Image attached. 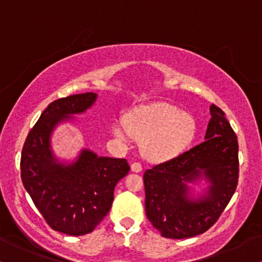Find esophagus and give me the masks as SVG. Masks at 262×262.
Masks as SVG:
<instances>
[{"instance_id":"esophagus-1","label":"esophagus","mask_w":262,"mask_h":262,"mask_svg":"<svg viewBox=\"0 0 262 262\" xmlns=\"http://www.w3.org/2000/svg\"><path fill=\"white\" fill-rule=\"evenodd\" d=\"M130 169L133 172H140L141 170H143V166H141L140 162H133V164L130 165Z\"/></svg>"}]
</instances>
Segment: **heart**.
<instances>
[{
	"instance_id": "1",
	"label": "heart",
	"mask_w": 262,
	"mask_h": 262,
	"mask_svg": "<svg viewBox=\"0 0 262 262\" xmlns=\"http://www.w3.org/2000/svg\"><path fill=\"white\" fill-rule=\"evenodd\" d=\"M197 124L192 116L170 103H152L134 108L113 133L119 139L130 137L144 141L143 151L151 160H166L179 155L193 140Z\"/></svg>"
}]
</instances>
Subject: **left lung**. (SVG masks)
Wrapping results in <instances>:
<instances>
[{
	"mask_svg": "<svg viewBox=\"0 0 262 262\" xmlns=\"http://www.w3.org/2000/svg\"><path fill=\"white\" fill-rule=\"evenodd\" d=\"M206 140L144 172L146 217L170 239L200 235L212 227L233 197L239 180L237 137L221 108L210 106ZM203 174L207 196L188 197L189 182Z\"/></svg>",
	"mask_w": 262,
	"mask_h": 262,
	"instance_id": "1",
	"label": "left lung"
}]
</instances>
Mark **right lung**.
Returning a JSON list of instances; mask_svg holds the SVG:
<instances>
[{"label":"right lung","instance_id":"1","mask_svg":"<svg viewBox=\"0 0 262 262\" xmlns=\"http://www.w3.org/2000/svg\"><path fill=\"white\" fill-rule=\"evenodd\" d=\"M97 95L59 98L49 104L29 130L20 155V179L50 228L68 235H85L110 212L117 182L130 170L125 159L98 158L83 150L75 164L54 161L49 148L53 128L69 114L85 112Z\"/></svg>","mask_w":262,"mask_h":262}]
</instances>
